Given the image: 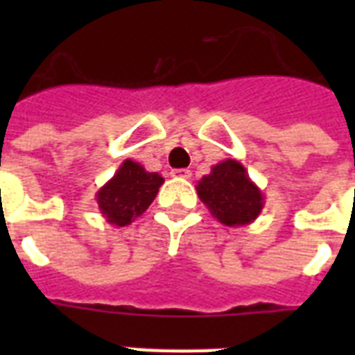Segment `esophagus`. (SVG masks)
I'll return each mask as SVG.
<instances>
[{"instance_id": "1", "label": "esophagus", "mask_w": 355, "mask_h": 355, "mask_svg": "<svg viewBox=\"0 0 355 355\" xmlns=\"http://www.w3.org/2000/svg\"><path fill=\"white\" fill-rule=\"evenodd\" d=\"M171 177L173 178H189L191 177V171H189V169H173Z\"/></svg>"}]
</instances>
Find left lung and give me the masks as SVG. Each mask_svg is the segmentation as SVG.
<instances>
[{
  "instance_id": "obj_1",
  "label": "left lung",
  "mask_w": 355,
  "mask_h": 355,
  "mask_svg": "<svg viewBox=\"0 0 355 355\" xmlns=\"http://www.w3.org/2000/svg\"><path fill=\"white\" fill-rule=\"evenodd\" d=\"M195 189L211 216L225 227L250 225L265 206L263 191L250 180L241 162L232 158L216 164Z\"/></svg>"
}]
</instances>
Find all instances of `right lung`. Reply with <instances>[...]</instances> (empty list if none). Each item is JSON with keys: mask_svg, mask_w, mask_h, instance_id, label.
Masks as SVG:
<instances>
[{"mask_svg": "<svg viewBox=\"0 0 355 355\" xmlns=\"http://www.w3.org/2000/svg\"><path fill=\"white\" fill-rule=\"evenodd\" d=\"M162 184V175L145 171L141 164L127 158L96 193L99 211L108 225L127 227L149 208Z\"/></svg>", "mask_w": 355, "mask_h": 355, "instance_id": "add662e5", "label": "right lung"}]
</instances>
